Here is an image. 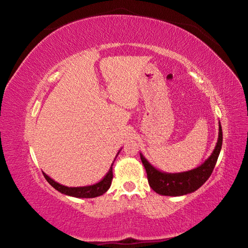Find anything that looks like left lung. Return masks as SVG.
Returning <instances> with one entry per match:
<instances>
[{
    "instance_id": "8db88e82",
    "label": "left lung",
    "mask_w": 248,
    "mask_h": 248,
    "mask_svg": "<svg viewBox=\"0 0 248 248\" xmlns=\"http://www.w3.org/2000/svg\"><path fill=\"white\" fill-rule=\"evenodd\" d=\"M221 146L222 129L219 122L218 140H217L215 149L209 158L197 169L183 172H175V174L163 172L155 169L140 153V160L146 169L149 185L155 192L161 194V196L180 197L196 191L211 176L217 158L219 156Z\"/></svg>"
}]
</instances>
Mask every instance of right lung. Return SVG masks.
<instances>
[{"label": "right lung", "instance_id": "add662e5", "mask_svg": "<svg viewBox=\"0 0 248 248\" xmlns=\"http://www.w3.org/2000/svg\"><path fill=\"white\" fill-rule=\"evenodd\" d=\"M120 151L118 152V154ZM117 154V156H118ZM116 156V158H117ZM114 159V161L116 160ZM112 164L108 171V174L103 177L102 180L98 183L93 184V185H89V186H82V187H67L62 184H60L56 182L55 180H52L50 177H48L46 172H43L44 178L46 179V181L54 187L55 189L60 191L63 194H66V196H70V197H76V198H84V199H90V198H96L102 196L103 193H106L108 188L110 187L111 184V180H112Z\"/></svg>", "mask_w": 248, "mask_h": 248}]
</instances>
